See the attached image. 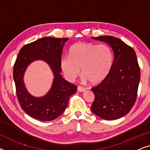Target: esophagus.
I'll use <instances>...</instances> for the list:
<instances>
[{
    "instance_id": "esophagus-1",
    "label": "esophagus",
    "mask_w": 150,
    "mask_h": 150,
    "mask_svg": "<svg viewBox=\"0 0 150 150\" xmlns=\"http://www.w3.org/2000/svg\"><path fill=\"white\" fill-rule=\"evenodd\" d=\"M77 89H78V91H81V92L85 91V88H84L83 87H81V86H79V87H78V88H77Z\"/></svg>"
}]
</instances>
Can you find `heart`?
<instances>
[{"label":"heart","instance_id":"obj_1","mask_svg":"<svg viewBox=\"0 0 150 150\" xmlns=\"http://www.w3.org/2000/svg\"><path fill=\"white\" fill-rule=\"evenodd\" d=\"M113 60V52L108 45L81 42L71 46L69 56L61 59L60 67L69 82L79 75L81 68L85 81L98 83L109 74Z\"/></svg>","mask_w":150,"mask_h":150}]
</instances>
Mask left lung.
I'll list each match as a JSON object with an SVG mask.
<instances>
[{"instance_id": "obj_1", "label": "left lung", "mask_w": 150, "mask_h": 150, "mask_svg": "<svg viewBox=\"0 0 150 150\" xmlns=\"http://www.w3.org/2000/svg\"><path fill=\"white\" fill-rule=\"evenodd\" d=\"M92 38L109 44L114 60L109 74L91 88L95 95L91 110L104 120H117L128 114L136 102L141 78L136 53L132 47L115 37Z\"/></svg>"}]
</instances>
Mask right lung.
I'll return each instance as SVG.
<instances>
[{
    "label": "right lung",
    "mask_w": 150,
    "mask_h": 150,
    "mask_svg": "<svg viewBox=\"0 0 150 150\" xmlns=\"http://www.w3.org/2000/svg\"><path fill=\"white\" fill-rule=\"evenodd\" d=\"M68 38L46 37L22 47L13 65V76L16 95L22 109L26 114L40 121H51L64 112L70 96L76 92L77 86L65 81L60 73V61L63 46ZM42 59L53 69L55 79L50 91L42 98L30 96L24 87L23 75L30 63Z\"/></svg>",
    "instance_id": "add662e5"
}]
</instances>
